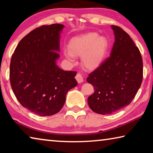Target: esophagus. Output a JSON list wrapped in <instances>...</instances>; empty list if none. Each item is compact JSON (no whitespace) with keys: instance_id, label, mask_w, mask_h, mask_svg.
<instances>
[{"instance_id":"34e87169","label":"esophagus","mask_w":153,"mask_h":153,"mask_svg":"<svg viewBox=\"0 0 153 153\" xmlns=\"http://www.w3.org/2000/svg\"><path fill=\"white\" fill-rule=\"evenodd\" d=\"M75 78H76V81H77V82H78L79 83H82V82L83 81V76H82V75L80 74V73L76 74V76H75Z\"/></svg>"}]
</instances>
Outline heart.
Here are the masks:
<instances>
[{"label":"heart","instance_id":"heart-1","mask_svg":"<svg viewBox=\"0 0 153 153\" xmlns=\"http://www.w3.org/2000/svg\"><path fill=\"white\" fill-rule=\"evenodd\" d=\"M109 42L105 36L91 32L74 37L68 44V51L64 56L70 62H74V56L81 57V63L88 70L99 67L106 57Z\"/></svg>","mask_w":153,"mask_h":153}]
</instances>
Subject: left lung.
I'll list each match as a JSON object with an SVG mask.
<instances>
[{
	"label": "left lung",
	"instance_id": "8db88e82",
	"mask_svg": "<svg viewBox=\"0 0 153 153\" xmlns=\"http://www.w3.org/2000/svg\"><path fill=\"white\" fill-rule=\"evenodd\" d=\"M111 28L115 42L109 57L87 78L94 88L88 97L89 107L102 115L111 114L130 104L143 79L139 48L120 27L111 25Z\"/></svg>",
	"mask_w": 153,
	"mask_h": 153
}]
</instances>
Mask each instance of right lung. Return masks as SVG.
<instances>
[{
	"label": "right lung",
	"mask_w": 153,
	"mask_h": 153,
	"mask_svg": "<svg viewBox=\"0 0 153 153\" xmlns=\"http://www.w3.org/2000/svg\"><path fill=\"white\" fill-rule=\"evenodd\" d=\"M63 25H43L18 43L9 70L11 88L23 107L42 116L62 109L65 95L77 85L76 72L64 71L56 64Z\"/></svg>",
	"instance_id": "1"
}]
</instances>
